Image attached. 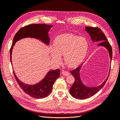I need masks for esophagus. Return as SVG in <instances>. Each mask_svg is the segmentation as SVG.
<instances>
[{"mask_svg": "<svg viewBox=\"0 0 120 120\" xmlns=\"http://www.w3.org/2000/svg\"><path fill=\"white\" fill-rule=\"evenodd\" d=\"M61 74L65 76H68L69 75H70V73H69V72L67 71H63L61 72Z\"/></svg>", "mask_w": 120, "mask_h": 120, "instance_id": "esophagus-1", "label": "esophagus"}]
</instances>
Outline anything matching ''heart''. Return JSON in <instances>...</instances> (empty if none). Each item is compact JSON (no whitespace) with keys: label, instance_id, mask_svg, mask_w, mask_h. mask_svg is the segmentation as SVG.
<instances>
[{"label":"heart","instance_id":"obj_1","mask_svg":"<svg viewBox=\"0 0 120 120\" xmlns=\"http://www.w3.org/2000/svg\"><path fill=\"white\" fill-rule=\"evenodd\" d=\"M53 46L49 52L52 60L56 64L61 63V54L64 55V63L70 68L79 66L85 60L89 49V43L83 37L72 34L58 35L54 41Z\"/></svg>","mask_w":120,"mask_h":120}]
</instances>
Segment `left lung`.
<instances>
[{"mask_svg":"<svg viewBox=\"0 0 120 120\" xmlns=\"http://www.w3.org/2000/svg\"><path fill=\"white\" fill-rule=\"evenodd\" d=\"M85 30L89 34L92 41L93 42H99L98 46H103L106 48L109 54L111 61L112 59V47L107 41V39L104 32L100 28L98 27H85ZM82 65H81L75 70L71 71V75L75 78V82L70 89L71 95L78 100H84L95 95L104 86L110 74V69L109 71L108 76L101 84L96 86H88L85 85L82 82L80 76V71Z\"/></svg>","mask_w":120,"mask_h":120,"instance_id":"left-lung-1","label":"left lung"}]
</instances>
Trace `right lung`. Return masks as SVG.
I'll list each match as a JSON object with an SVG mask.
<instances>
[{"instance_id":"obj_1","label":"right lung","mask_w":120,"mask_h":120,"mask_svg":"<svg viewBox=\"0 0 120 120\" xmlns=\"http://www.w3.org/2000/svg\"><path fill=\"white\" fill-rule=\"evenodd\" d=\"M52 26V25L40 23L30 24L20 28L14 36L10 50V58L11 64L12 65L11 60L12 49L16 42L22 38H31L38 39L42 43L49 45L50 40L49 32ZM13 72L16 80L21 89L29 96L37 99L44 98L49 95L52 90L53 83L56 79L60 77V75L59 69L49 71L41 81L34 85H28L20 81L16 77L14 71Z\"/></svg>"}]
</instances>
